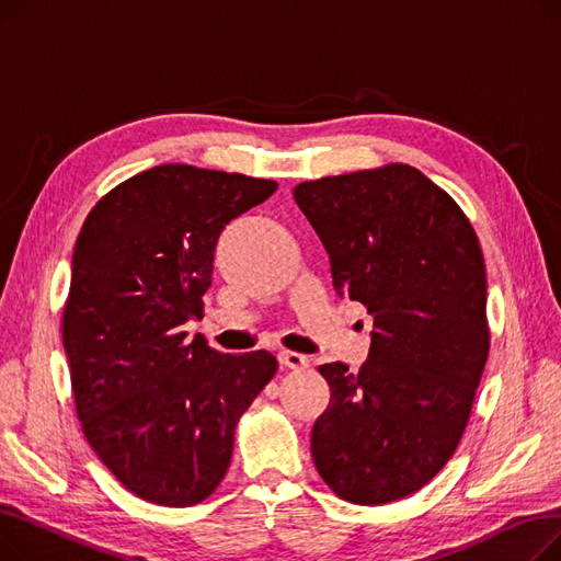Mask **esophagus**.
<instances>
[{
    "mask_svg": "<svg viewBox=\"0 0 561 561\" xmlns=\"http://www.w3.org/2000/svg\"><path fill=\"white\" fill-rule=\"evenodd\" d=\"M279 362L286 366V368H293V370H300V368H307L309 366V359L305 355H298V352H288V350H282L279 352Z\"/></svg>",
    "mask_w": 561,
    "mask_h": 561,
    "instance_id": "34e87169",
    "label": "esophagus"
}]
</instances>
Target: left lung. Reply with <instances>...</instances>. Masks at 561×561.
<instances>
[{
	"instance_id": "1",
	"label": "left lung",
	"mask_w": 561,
	"mask_h": 561,
	"mask_svg": "<svg viewBox=\"0 0 561 561\" xmlns=\"http://www.w3.org/2000/svg\"><path fill=\"white\" fill-rule=\"evenodd\" d=\"M325 245L334 290L373 318L359 373L322 364L311 430L320 478L347 503L425 486L459 446L489 357L486 271L457 202L404 163L293 188Z\"/></svg>"
}]
</instances>
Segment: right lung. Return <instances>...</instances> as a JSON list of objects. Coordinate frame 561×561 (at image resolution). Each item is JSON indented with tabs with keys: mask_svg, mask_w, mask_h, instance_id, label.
<instances>
[{
	"mask_svg": "<svg viewBox=\"0 0 561 561\" xmlns=\"http://www.w3.org/2000/svg\"><path fill=\"white\" fill-rule=\"evenodd\" d=\"M277 191L271 180L165 163L104 195L72 254L64 347L88 444L134 495L209 497L233 430L268 385L265 350L227 355L182 330L202 318L222 229Z\"/></svg>",
	"mask_w": 561,
	"mask_h": 561,
	"instance_id": "right-lung-1",
	"label": "right lung"
}]
</instances>
